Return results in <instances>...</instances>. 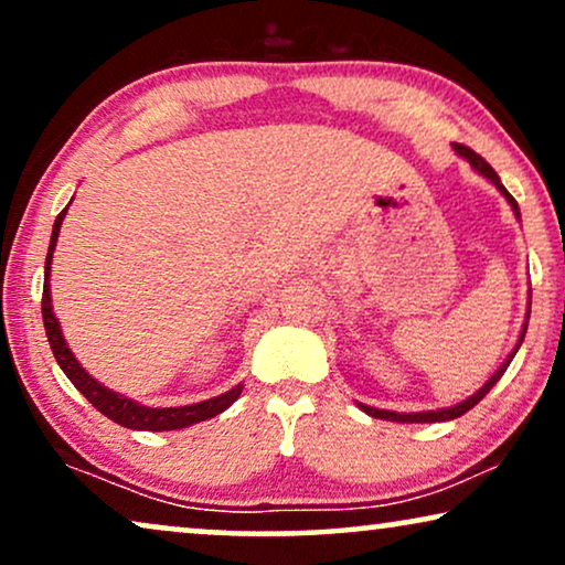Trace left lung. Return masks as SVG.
Here are the masks:
<instances>
[{"label": "left lung", "instance_id": "obj_1", "mask_svg": "<svg viewBox=\"0 0 565 565\" xmlns=\"http://www.w3.org/2000/svg\"><path fill=\"white\" fill-rule=\"evenodd\" d=\"M454 151L459 153L461 159H467V161H469V167H472V169L477 171V174H482L484 180H490L492 184H495L498 192H501V195H503L505 200H509V205H511L513 216H516V218L521 221L519 203H516V200L511 198V192L503 188L501 177L495 174V169H492L490 163L482 159V156H477V153L472 151V148H467V146H459V142H454ZM530 312H532V289H530V305H526V320H524V326H521L519 341H516V344H513V349H511V352H509V356H505V360L501 362V367H498L495 373H492V375L488 377V383H484L482 388L477 391V394H472V396H469V398H463V402L454 404V406H446V409H427V412H391V409H375V406H370V404H362V402H356V406H360V409L365 412V414H370V417H375V419H388V423H448V419H456V417H461V414H467L469 409H472V406L480 404L482 398L490 394V388H492V385H495L498 381H501V375L505 373V367L511 365V360H513V356H516V352H519L521 341H524L526 326H530Z\"/></svg>", "mask_w": 565, "mask_h": 565}]
</instances>
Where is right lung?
<instances>
[{
    "label": "right lung",
    "mask_w": 565,
    "mask_h": 565,
    "mask_svg": "<svg viewBox=\"0 0 565 565\" xmlns=\"http://www.w3.org/2000/svg\"><path fill=\"white\" fill-rule=\"evenodd\" d=\"M67 216V209H64L60 216L54 221V230H52V242H49V253H46V266H44V299H41V312H44V328L49 335V344H52V352L60 362L62 373L70 377V383L75 385L81 394L88 398V402L96 406L104 417H109L111 423L130 427V430H148V433H163V430H182V427L198 425L203 419H211L221 414L224 409L237 402L242 394V383L234 385V388L226 391V394L205 398V402L198 404H188V406H146L140 402H135L130 396L117 394V391L106 388L104 383H98L88 370H85L77 356L73 354V349L67 347V339L62 335V326L60 320L54 316V307H52V258H54V249H56V239H60V230H62V221Z\"/></svg>",
    "instance_id": "obj_1"
}]
</instances>
